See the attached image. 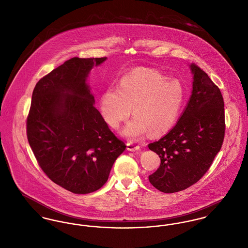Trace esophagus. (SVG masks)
Masks as SVG:
<instances>
[{
	"mask_svg": "<svg viewBox=\"0 0 248 248\" xmlns=\"http://www.w3.org/2000/svg\"><path fill=\"white\" fill-rule=\"evenodd\" d=\"M127 150L128 151H131V152H135V151H139L140 150V145H137V144H134L132 142H127Z\"/></svg>",
	"mask_w": 248,
	"mask_h": 248,
	"instance_id": "obj_1",
	"label": "esophagus"
}]
</instances>
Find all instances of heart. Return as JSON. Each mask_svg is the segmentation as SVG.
<instances>
[{"mask_svg": "<svg viewBox=\"0 0 248 248\" xmlns=\"http://www.w3.org/2000/svg\"><path fill=\"white\" fill-rule=\"evenodd\" d=\"M185 95V88L178 79L138 68L121 78L119 88L109 87L102 93L100 109L108 124L118 128L133 108L134 119L123 135L138 140L147 131L154 136L167 133L179 116Z\"/></svg>", "mask_w": 248, "mask_h": 248, "instance_id": "1", "label": "heart"}]
</instances>
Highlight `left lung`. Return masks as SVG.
Wrapping results in <instances>:
<instances>
[{"mask_svg":"<svg viewBox=\"0 0 248 248\" xmlns=\"http://www.w3.org/2000/svg\"><path fill=\"white\" fill-rule=\"evenodd\" d=\"M192 92L173 128L149 143L160 157L149 181L158 191L172 193L196 183L210 169L225 137L224 99L220 89L197 65L191 64Z\"/></svg>","mask_w":248,"mask_h":248,"instance_id":"8db88e82","label":"left lung"}]
</instances>
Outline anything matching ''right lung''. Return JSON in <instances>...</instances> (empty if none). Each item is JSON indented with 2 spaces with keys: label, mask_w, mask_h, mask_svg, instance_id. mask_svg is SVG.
<instances>
[{
  "label": "right lung",
  "mask_w": 248,
  "mask_h": 248,
  "mask_svg": "<svg viewBox=\"0 0 248 248\" xmlns=\"http://www.w3.org/2000/svg\"><path fill=\"white\" fill-rule=\"evenodd\" d=\"M106 59L73 57L42 77L27 117V139L41 170L77 194L103 187L126 147L96 109L87 84L93 67Z\"/></svg>",
  "instance_id": "right-lung-1"
}]
</instances>
